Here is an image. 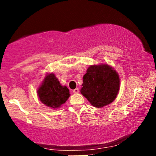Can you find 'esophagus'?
I'll return each instance as SVG.
<instances>
[{"mask_svg":"<svg viewBox=\"0 0 156 156\" xmlns=\"http://www.w3.org/2000/svg\"><path fill=\"white\" fill-rule=\"evenodd\" d=\"M73 93H78V92H79V89H78V88H76V89H73Z\"/></svg>","mask_w":156,"mask_h":156,"instance_id":"esophagus-1","label":"esophagus"}]
</instances>
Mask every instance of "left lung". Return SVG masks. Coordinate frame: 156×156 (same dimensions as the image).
I'll return each mask as SVG.
<instances>
[{"mask_svg":"<svg viewBox=\"0 0 156 156\" xmlns=\"http://www.w3.org/2000/svg\"><path fill=\"white\" fill-rule=\"evenodd\" d=\"M83 79L80 92L93 106L101 108L115 100L119 92V77L110 66H90Z\"/></svg>","mask_w":156,"mask_h":156,"instance_id":"obj_1","label":"left lung"}]
</instances>
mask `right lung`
Returning a JSON list of instances; mask_svg holds the SVG:
<instances>
[{
	"label": "right lung",
	"mask_w": 156,
	"mask_h": 156,
	"mask_svg": "<svg viewBox=\"0 0 156 156\" xmlns=\"http://www.w3.org/2000/svg\"><path fill=\"white\" fill-rule=\"evenodd\" d=\"M37 92L41 102L53 108L60 107L69 97V89L62 87L53 73L45 77Z\"/></svg>",
	"instance_id": "right-lung-1"
}]
</instances>
